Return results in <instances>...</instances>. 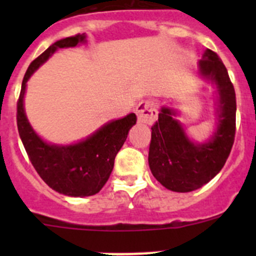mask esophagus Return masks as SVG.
<instances>
[{
    "label": "esophagus",
    "mask_w": 256,
    "mask_h": 256,
    "mask_svg": "<svg viewBox=\"0 0 256 256\" xmlns=\"http://www.w3.org/2000/svg\"><path fill=\"white\" fill-rule=\"evenodd\" d=\"M136 112H138V120L144 124L154 122L157 118V114H158L156 104L151 100H142L136 108Z\"/></svg>",
    "instance_id": "esophagus-1"
}]
</instances>
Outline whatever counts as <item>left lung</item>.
Wrapping results in <instances>:
<instances>
[{
	"label": "left lung",
	"instance_id": "obj_1",
	"mask_svg": "<svg viewBox=\"0 0 256 256\" xmlns=\"http://www.w3.org/2000/svg\"><path fill=\"white\" fill-rule=\"evenodd\" d=\"M200 69L218 85L219 125L212 140L202 144L190 142L167 108H162L158 121L151 128L150 168L164 187L174 192H192L216 177L226 164L236 138V90L226 66L216 52L207 49Z\"/></svg>",
	"mask_w": 256,
	"mask_h": 256
}]
</instances>
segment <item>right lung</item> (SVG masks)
Listing matches in <instances>:
<instances>
[{"label": "right lung", "instance_id": "right-lung-1", "mask_svg": "<svg viewBox=\"0 0 256 256\" xmlns=\"http://www.w3.org/2000/svg\"><path fill=\"white\" fill-rule=\"evenodd\" d=\"M85 42V34H76L52 44L28 66L17 102V128L26 152L37 174L50 188L70 197L96 194L109 180L114 161L136 124L135 114L112 121L82 142L56 146L42 140L33 131L23 109L26 82L33 72L59 48L76 47Z\"/></svg>", "mask_w": 256, "mask_h": 256}]
</instances>
